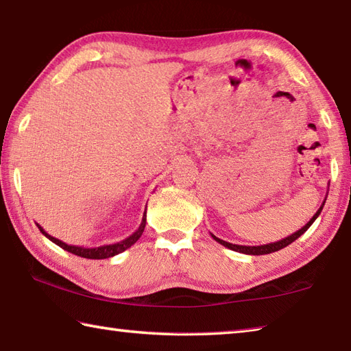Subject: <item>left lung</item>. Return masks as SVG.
<instances>
[{"instance_id":"8db88e82","label":"left lung","mask_w":351,"mask_h":351,"mask_svg":"<svg viewBox=\"0 0 351 351\" xmlns=\"http://www.w3.org/2000/svg\"><path fill=\"white\" fill-rule=\"evenodd\" d=\"M324 204H326V199H324V202L321 204V207L318 208V211L315 213L313 217L303 226V228L298 230V231H295L293 234H291V236H287V237H285V239L278 240V242H272V243H267V245H258V246H245V245H232V243H230V242H225V240L216 237L215 234H211V237L215 239L217 243H221L222 246H225V248L232 250V251H236V252L248 254V256H263V254L276 252V251H280V250L286 248L287 245H291L292 242H295V240H297L301 234H304V232H306L308 228H311V225H312L315 221H317V217L321 215V211H322V207H324Z\"/></svg>"}]
</instances>
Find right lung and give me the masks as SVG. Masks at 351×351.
<instances>
[{
  "mask_svg": "<svg viewBox=\"0 0 351 351\" xmlns=\"http://www.w3.org/2000/svg\"><path fill=\"white\" fill-rule=\"evenodd\" d=\"M38 225V223H36ZM144 226H146V210L143 213V219H141V223L138 226V230L135 232H132L129 237L120 240V242L117 243H111V245H101V246H95V248H85V246H77V245H68L65 242H62V240L53 237L48 234V232L43 228V226L38 225V228L40 230V232L47 237L50 239L53 243H56L58 246H60L62 250H65L68 252L74 254V256H79V257H84V258H93V260H101V258H109V257H114L117 254H120L123 251H126L128 248H130L136 240H138L143 234L144 231Z\"/></svg>",
  "mask_w": 351,
  "mask_h": 351,
  "instance_id": "add662e5",
  "label": "right lung"
}]
</instances>
